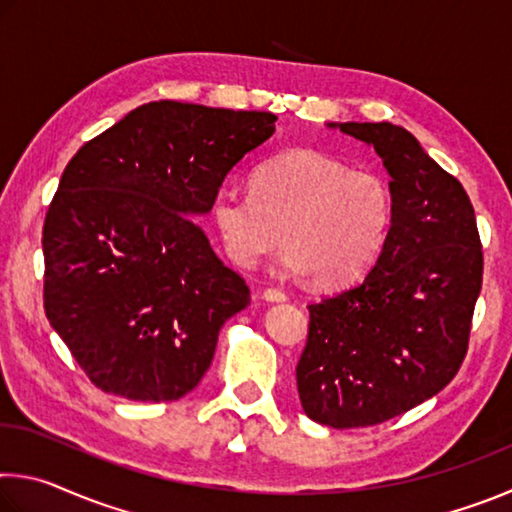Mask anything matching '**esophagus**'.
I'll return each instance as SVG.
<instances>
[{"instance_id":"34e87169","label":"esophagus","mask_w":512,"mask_h":512,"mask_svg":"<svg viewBox=\"0 0 512 512\" xmlns=\"http://www.w3.org/2000/svg\"><path fill=\"white\" fill-rule=\"evenodd\" d=\"M264 298H266L268 302H284V300H287L289 296H287V293H284L282 289H275V287H271V289H266V291H264Z\"/></svg>"}]
</instances>
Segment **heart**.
<instances>
[{
  "mask_svg": "<svg viewBox=\"0 0 512 512\" xmlns=\"http://www.w3.org/2000/svg\"><path fill=\"white\" fill-rule=\"evenodd\" d=\"M212 221L237 266H257L284 241L287 268L336 287L379 255L393 221V189L379 171L293 149L257 164L250 194L221 189Z\"/></svg>",
  "mask_w": 512,
  "mask_h": 512,
  "instance_id": "1",
  "label": "heart"
}]
</instances>
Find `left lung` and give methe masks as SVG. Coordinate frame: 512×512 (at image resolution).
<instances>
[{
	"label": "left lung",
	"instance_id": "8db88e82",
	"mask_svg": "<svg viewBox=\"0 0 512 512\" xmlns=\"http://www.w3.org/2000/svg\"><path fill=\"white\" fill-rule=\"evenodd\" d=\"M339 128L384 160L393 221L366 277L307 307L296 381L311 420L357 429L411 411L456 377L483 250L470 196L409 131L388 121Z\"/></svg>",
	"mask_w": 512,
	"mask_h": 512
}]
</instances>
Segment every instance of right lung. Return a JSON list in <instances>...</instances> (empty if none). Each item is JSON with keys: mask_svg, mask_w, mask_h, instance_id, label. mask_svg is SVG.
Instances as JSON below:
<instances>
[{"mask_svg": "<svg viewBox=\"0 0 512 512\" xmlns=\"http://www.w3.org/2000/svg\"><path fill=\"white\" fill-rule=\"evenodd\" d=\"M273 112L151 101L85 142L42 228L45 311L103 393L173 402L210 368L250 289L187 214L275 131Z\"/></svg>", "mask_w": 512, "mask_h": 512, "instance_id": "add662e5", "label": "right lung"}]
</instances>
